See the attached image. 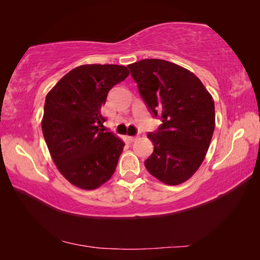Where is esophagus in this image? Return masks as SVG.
Masks as SVG:
<instances>
[{
	"label": "esophagus",
	"mask_w": 260,
	"mask_h": 260,
	"mask_svg": "<svg viewBox=\"0 0 260 260\" xmlns=\"http://www.w3.org/2000/svg\"><path fill=\"white\" fill-rule=\"evenodd\" d=\"M136 139H138V136H128V138H127V140H128L129 142H134Z\"/></svg>",
	"instance_id": "esophagus-1"
}]
</instances>
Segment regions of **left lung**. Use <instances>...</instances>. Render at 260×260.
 I'll list each match as a JSON object with an SVG mask.
<instances>
[{"label":"left lung","instance_id":"1","mask_svg":"<svg viewBox=\"0 0 260 260\" xmlns=\"http://www.w3.org/2000/svg\"><path fill=\"white\" fill-rule=\"evenodd\" d=\"M127 68L149 111L162 122L148 133L153 152L146 169L166 184L182 183L208 152L215 125L212 96L195 74L171 61L142 59Z\"/></svg>","mask_w":260,"mask_h":260}]
</instances>
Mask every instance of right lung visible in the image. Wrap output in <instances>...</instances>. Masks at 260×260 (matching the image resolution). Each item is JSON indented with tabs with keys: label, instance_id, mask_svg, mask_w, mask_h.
<instances>
[{
	"label": "right lung",
	"instance_id": "right-lung-1",
	"mask_svg": "<svg viewBox=\"0 0 260 260\" xmlns=\"http://www.w3.org/2000/svg\"><path fill=\"white\" fill-rule=\"evenodd\" d=\"M128 74L122 65H81L47 95L42 133L57 169L74 186L96 189L116 170L125 143L101 128V108L109 90Z\"/></svg>",
	"mask_w": 260,
	"mask_h": 260
}]
</instances>
